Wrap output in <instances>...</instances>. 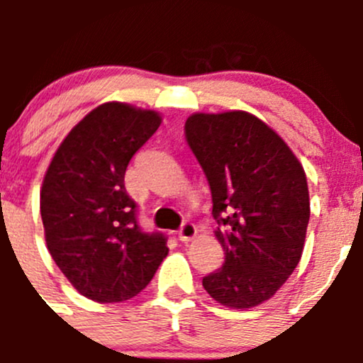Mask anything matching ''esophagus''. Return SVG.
<instances>
[{"mask_svg":"<svg viewBox=\"0 0 363 363\" xmlns=\"http://www.w3.org/2000/svg\"><path fill=\"white\" fill-rule=\"evenodd\" d=\"M177 235L181 242H189V240H193L196 237V226L191 221H184L181 230L177 232Z\"/></svg>","mask_w":363,"mask_h":363,"instance_id":"obj_1","label":"esophagus"}]
</instances>
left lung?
Listing matches in <instances>:
<instances>
[{"label": "left lung", "instance_id": "left-lung-1", "mask_svg": "<svg viewBox=\"0 0 363 363\" xmlns=\"http://www.w3.org/2000/svg\"><path fill=\"white\" fill-rule=\"evenodd\" d=\"M186 140L207 177L225 263L203 277L216 302L250 309L274 296L298 265L309 189L286 142L244 111L193 113Z\"/></svg>", "mask_w": 363, "mask_h": 363}]
</instances>
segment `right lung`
<instances>
[{"instance_id": "right-lung-1", "label": "right lung", "mask_w": 363, "mask_h": 363, "mask_svg": "<svg viewBox=\"0 0 363 363\" xmlns=\"http://www.w3.org/2000/svg\"><path fill=\"white\" fill-rule=\"evenodd\" d=\"M160 124L155 111L100 105L73 126L43 177L47 250L72 286L94 302L133 298L168 255L163 233L142 232L124 188L128 163Z\"/></svg>"}]
</instances>
